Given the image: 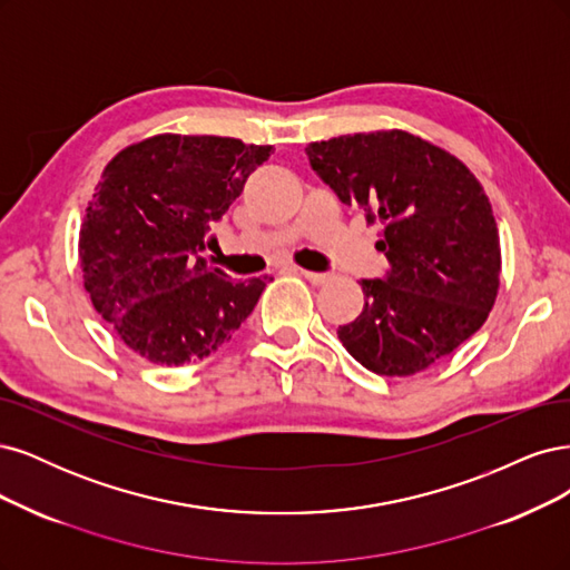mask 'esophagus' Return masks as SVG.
<instances>
[{
	"instance_id": "esophagus-1",
	"label": "esophagus",
	"mask_w": 570,
	"mask_h": 570,
	"mask_svg": "<svg viewBox=\"0 0 570 570\" xmlns=\"http://www.w3.org/2000/svg\"><path fill=\"white\" fill-rule=\"evenodd\" d=\"M303 277L309 282V284H315V286H322V284H326L328 279H332V274H324V272H309V269H298Z\"/></svg>"
}]
</instances>
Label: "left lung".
Instances as JSON below:
<instances>
[{
	"label": "left lung",
	"mask_w": 570,
	"mask_h": 570,
	"mask_svg": "<svg viewBox=\"0 0 570 570\" xmlns=\"http://www.w3.org/2000/svg\"><path fill=\"white\" fill-rule=\"evenodd\" d=\"M312 170L345 206L383 225V279H362L364 309L338 338L366 370L412 376L471 338L498 298L500 234L466 165L402 130L312 141Z\"/></svg>",
	"instance_id": "8db88e82"
}]
</instances>
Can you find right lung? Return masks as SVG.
<instances>
[{
    "mask_svg": "<svg viewBox=\"0 0 570 570\" xmlns=\"http://www.w3.org/2000/svg\"><path fill=\"white\" fill-rule=\"evenodd\" d=\"M269 154L232 137L156 135L106 165L80 229L82 279L95 309L144 360H204L258 303L267 277L236 282L200 250L217 246L210 223Z\"/></svg>",
    "mask_w": 570,
    "mask_h": 570,
    "instance_id": "right-lung-1",
    "label": "right lung"
}]
</instances>
